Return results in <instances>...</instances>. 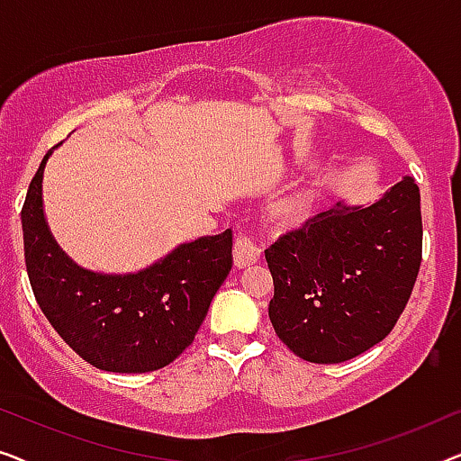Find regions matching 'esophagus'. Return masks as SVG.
Wrapping results in <instances>:
<instances>
[{"instance_id": "1", "label": "esophagus", "mask_w": 461, "mask_h": 461, "mask_svg": "<svg viewBox=\"0 0 461 461\" xmlns=\"http://www.w3.org/2000/svg\"><path fill=\"white\" fill-rule=\"evenodd\" d=\"M260 245H258L254 239L249 235H237L235 239V248H232V256H235V264L239 268H245V267H251V264H256L260 260Z\"/></svg>"}]
</instances>
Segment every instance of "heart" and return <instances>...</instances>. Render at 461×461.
<instances>
[{
  "instance_id": "b5f03b06",
  "label": "heart",
  "mask_w": 461,
  "mask_h": 461,
  "mask_svg": "<svg viewBox=\"0 0 461 461\" xmlns=\"http://www.w3.org/2000/svg\"><path fill=\"white\" fill-rule=\"evenodd\" d=\"M308 207H311V203H308V197H304V194H285V197L276 199L273 203V216L281 222H298L300 218L306 216Z\"/></svg>"
}]
</instances>
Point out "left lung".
<instances>
[{
    "label": "left lung",
    "mask_w": 461,
    "mask_h": 461,
    "mask_svg": "<svg viewBox=\"0 0 461 461\" xmlns=\"http://www.w3.org/2000/svg\"><path fill=\"white\" fill-rule=\"evenodd\" d=\"M268 317L294 355L344 363L393 331L421 264L420 188L411 176L371 205L336 203L264 249Z\"/></svg>",
    "instance_id": "8db88e82"
}]
</instances>
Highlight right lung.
Returning a JSON list of instances; mask_svg holds the SVG:
<instances>
[{
    "mask_svg": "<svg viewBox=\"0 0 461 461\" xmlns=\"http://www.w3.org/2000/svg\"><path fill=\"white\" fill-rule=\"evenodd\" d=\"M48 150L31 180L21 220L24 262L41 312L94 367L147 374L193 344L212 298L232 268V230L182 243L153 267L128 275L92 273L54 241L43 216Z\"/></svg>",
    "mask_w": 461,
    "mask_h": 461,
    "instance_id": "1",
    "label": "right lung"
}]
</instances>
